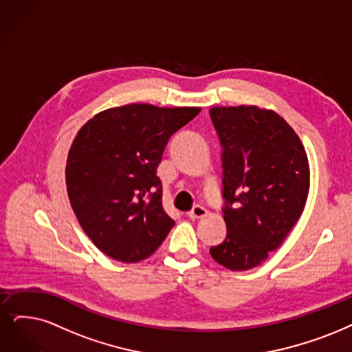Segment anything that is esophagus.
<instances>
[{
	"mask_svg": "<svg viewBox=\"0 0 352 352\" xmlns=\"http://www.w3.org/2000/svg\"><path fill=\"white\" fill-rule=\"evenodd\" d=\"M206 214H208V210H206L204 206H201V205H196V206H193V208H192V210H189V212H188V217H189L190 219H198V218L205 217Z\"/></svg>",
	"mask_w": 352,
	"mask_h": 352,
	"instance_id": "1",
	"label": "esophagus"
}]
</instances>
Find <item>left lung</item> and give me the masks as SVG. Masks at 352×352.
I'll use <instances>...</instances> for the list:
<instances>
[{
	"instance_id": "1",
	"label": "left lung",
	"mask_w": 352,
	"mask_h": 352,
	"mask_svg": "<svg viewBox=\"0 0 352 352\" xmlns=\"http://www.w3.org/2000/svg\"><path fill=\"white\" fill-rule=\"evenodd\" d=\"M222 147V198L227 236L209 252L232 272L260 265L303 212L309 163L298 134L270 109H209Z\"/></svg>"
}]
</instances>
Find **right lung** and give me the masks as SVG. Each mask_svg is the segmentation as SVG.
<instances>
[{
    "label": "right lung",
    "instance_id": "right-lung-1",
    "mask_svg": "<svg viewBox=\"0 0 352 352\" xmlns=\"http://www.w3.org/2000/svg\"><path fill=\"white\" fill-rule=\"evenodd\" d=\"M199 112L130 104L100 112L78 131L66 162L69 201L82 230L108 257L142 261L173 228L156 167L168 138Z\"/></svg>",
    "mask_w": 352,
    "mask_h": 352
}]
</instances>
